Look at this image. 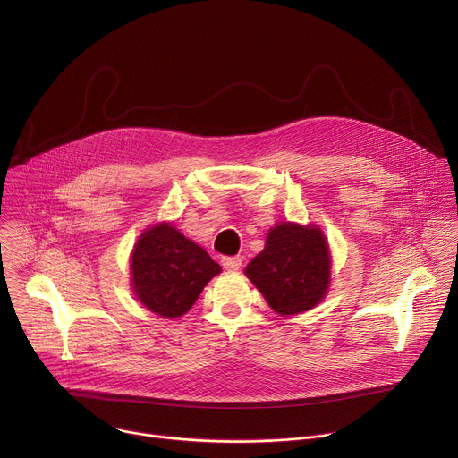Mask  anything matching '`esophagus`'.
<instances>
[{"mask_svg": "<svg viewBox=\"0 0 458 458\" xmlns=\"http://www.w3.org/2000/svg\"><path fill=\"white\" fill-rule=\"evenodd\" d=\"M223 267H225V270H228V272H235V270H239L241 268V263H242V259L241 257H225L223 260Z\"/></svg>", "mask_w": 458, "mask_h": 458, "instance_id": "1", "label": "esophagus"}]
</instances>
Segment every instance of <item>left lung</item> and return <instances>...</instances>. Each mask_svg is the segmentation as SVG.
<instances>
[{
  "instance_id": "left-lung-1",
  "label": "left lung",
  "mask_w": 458,
  "mask_h": 458,
  "mask_svg": "<svg viewBox=\"0 0 458 458\" xmlns=\"http://www.w3.org/2000/svg\"><path fill=\"white\" fill-rule=\"evenodd\" d=\"M328 241L315 225L281 223L268 232L265 250L244 270L279 315H295L317 306L330 284Z\"/></svg>"
}]
</instances>
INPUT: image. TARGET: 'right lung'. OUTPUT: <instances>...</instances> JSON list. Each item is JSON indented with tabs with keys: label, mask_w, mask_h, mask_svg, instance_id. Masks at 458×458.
Masks as SVG:
<instances>
[{
	"label": "right lung",
	"mask_w": 458,
	"mask_h": 458,
	"mask_svg": "<svg viewBox=\"0 0 458 458\" xmlns=\"http://www.w3.org/2000/svg\"><path fill=\"white\" fill-rule=\"evenodd\" d=\"M130 263L132 288L140 302L165 318L186 313L208 281L221 272L199 244L186 239L170 223L143 232Z\"/></svg>",
	"instance_id": "right-lung-1"
}]
</instances>
